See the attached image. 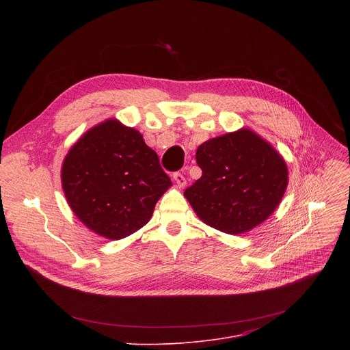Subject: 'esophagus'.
Segmentation results:
<instances>
[{
    "label": "esophagus",
    "instance_id": "obj_1",
    "mask_svg": "<svg viewBox=\"0 0 350 350\" xmlns=\"http://www.w3.org/2000/svg\"><path fill=\"white\" fill-rule=\"evenodd\" d=\"M173 180L176 181V185L180 186V187L186 186V178H185V176H183V173H180V172L173 173Z\"/></svg>",
    "mask_w": 350,
    "mask_h": 350
}]
</instances>
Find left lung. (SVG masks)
<instances>
[{
  "mask_svg": "<svg viewBox=\"0 0 350 350\" xmlns=\"http://www.w3.org/2000/svg\"><path fill=\"white\" fill-rule=\"evenodd\" d=\"M196 161L203 174L185 196L207 226L227 234L260 226L280 206L288 185L281 154L248 129L200 144Z\"/></svg>",
  "mask_w": 350,
  "mask_h": 350,
  "instance_id": "obj_1",
  "label": "left lung"
}]
</instances>
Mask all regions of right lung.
Segmentation results:
<instances>
[{
    "mask_svg": "<svg viewBox=\"0 0 350 350\" xmlns=\"http://www.w3.org/2000/svg\"><path fill=\"white\" fill-rule=\"evenodd\" d=\"M170 186L143 136L115 119L86 132L62 164L70 208L88 228L109 240H120L149 223Z\"/></svg>",
    "mask_w": 350,
    "mask_h": 350,
    "instance_id": "add662e5",
    "label": "right lung"
}]
</instances>
